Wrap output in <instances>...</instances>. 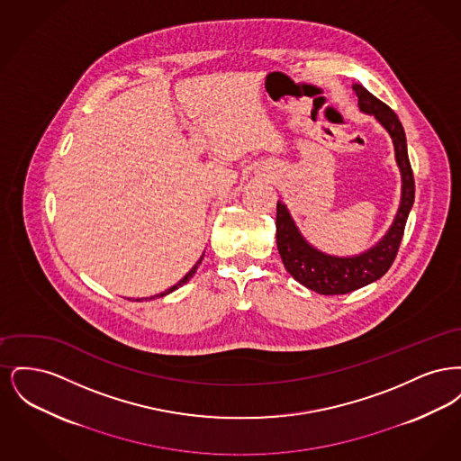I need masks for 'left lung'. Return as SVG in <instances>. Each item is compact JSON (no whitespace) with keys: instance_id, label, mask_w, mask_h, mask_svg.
Here are the masks:
<instances>
[{"instance_id":"obj_1","label":"left lung","mask_w":461,"mask_h":461,"mask_svg":"<svg viewBox=\"0 0 461 461\" xmlns=\"http://www.w3.org/2000/svg\"><path fill=\"white\" fill-rule=\"evenodd\" d=\"M357 107L373 115L389 132L394 145L395 164L401 173V202L394 221L385 235L356 256H331L311 245L297 228L288 207L282 200L276 203V245L285 269L299 284L321 295L349 294L382 278L393 266L402 240L406 220L415 202V181L408 158L406 134L394 110L380 102L361 85H352Z\"/></svg>"}]
</instances>
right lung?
I'll use <instances>...</instances> for the list:
<instances>
[{
    "label": "right lung",
    "mask_w": 461,
    "mask_h": 461,
    "mask_svg": "<svg viewBox=\"0 0 461 461\" xmlns=\"http://www.w3.org/2000/svg\"><path fill=\"white\" fill-rule=\"evenodd\" d=\"M202 259H203V254L200 256V259H198L197 263H195V266L176 284V285L171 286V288H167V290H164V292H160V294H155V295H152V297H145V301H152V299H158V297H164V295H167V294H171V292H175V290H177L179 286L185 285L186 282H190V278L195 275V271H197L198 264L202 263Z\"/></svg>",
    "instance_id": "obj_1"
}]
</instances>
